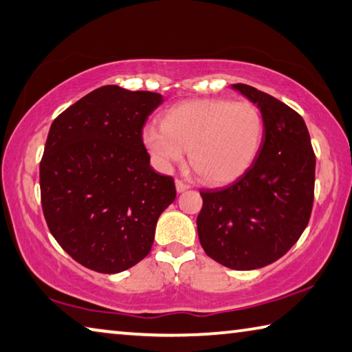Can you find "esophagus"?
<instances>
[{
	"label": "esophagus",
	"mask_w": 352,
	"mask_h": 352,
	"mask_svg": "<svg viewBox=\"0 0 352 352\" xmlns=\"http://www.w3.org/2000/svg\"><path fill=\"white\" fill-rule=\"evenodd\" d=\"M188 188H190L188 184L182 182V181H179V179L176 181V190H177V193H182V192H186V190H188Z\"/></svg>",
	"instance_id": "esophagus-1"
}]
</instances>
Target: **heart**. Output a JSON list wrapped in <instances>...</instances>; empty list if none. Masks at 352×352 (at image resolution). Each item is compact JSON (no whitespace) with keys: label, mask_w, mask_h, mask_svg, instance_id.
Wrapping results in <instances>:
<instances>
[{"label":"heart","mask_w":352,"mask_h":352,"mask_svg":"<svg viewBox=\"0 0 352 352\" xmlns=\"http://www.w3.org/2000/svg\"><path fill=\"white\" fill-rule=\"evenodd\" d=\"M263 116L254 103L195 98L165 111L162 125L148 123L142 142L159 170L170 171L188 150L202 179L226 184L249 168L260 151Z\"/></svg>","instance_id":"b5f03b06"}]
</instances>
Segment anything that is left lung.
Instances as JSON below:
<instances>
[{"label": "left lung", "instance_id": "1", "mask_svg": "<svg viewBox=\"0 0 352 352\" xmlns=\"http://www.w3.org/2000/svg\"><path fill=\"white\" fill-rule=\"evenodd\" d=\"M264 122L256 157L236 181L201 190L196 219L202 249L226 267L252 270L281 258L309 223L316 154L297 111L254 86L236 83Z\"/></svg>", "mask_w": 352, "mask_h": 352}]
</instances>
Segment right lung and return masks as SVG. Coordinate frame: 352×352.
Returning a JSON list of instances; mask_svg holds the SVG:
<instances>
[{"mask_svg":"<svg viewBox=\"0 0 352 352\" xmlns=\"http://www.w3.org/2000/svg\"><path fill=\"white\" fill-rule=\"evenodd\" d=\"M162 96L107 85L52 122L40 162L46 224L67 255L100 274L150 254L157 218L176 198L154 171L142 129Z\"/></svg>","mask_w":352,"mask_h":352,"instance_id":"right-lung-1","label":"right lung"}]
</instances>
